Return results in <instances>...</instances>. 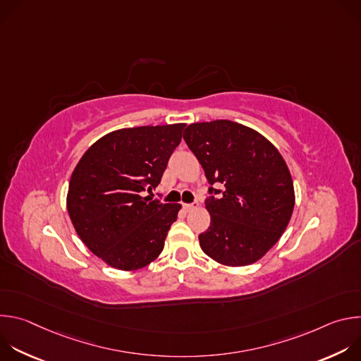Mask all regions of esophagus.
I'll list each match as a JSON object with an SVG mask.
<instances>
[{
  "instance_id": "obj_1",
  "label": "esophagus",
  "mask_w": 361,
  "mask_h": 361,
  "mask_svg": "<svg viewBox=\"0 0 361 361\" xmlns=\"http://www.w3.org/2000/svg\"><path fill=\"white\" fill-rule=\"evenodd\" d=\"M197 207V204H194V202H191V204H184V210L185 212H191V210H194Z\"/></svg>"
}]
</instances>
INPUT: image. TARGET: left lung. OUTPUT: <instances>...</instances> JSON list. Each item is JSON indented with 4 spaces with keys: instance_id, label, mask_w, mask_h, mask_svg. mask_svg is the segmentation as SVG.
Segmentation results:
<instances>
[{
    "instance_id": "1",
    "label": "left lung",
    "mask_w": 361,
    "mask_h": 361,
    "mask_svg": "<svg viewBox=\"0 0 361 361\" xmlns=\"http://www.w3.org/2000/svg\"><path fill=\"white\" fill-rule=\"evenodd\" d=\"M183 137L210 184L212 223L198 235L202 251L226 266L255 263L279 241L294 209L281 154L262 134L228 120L190 124Z\"/></svg>"
}]
</instances>
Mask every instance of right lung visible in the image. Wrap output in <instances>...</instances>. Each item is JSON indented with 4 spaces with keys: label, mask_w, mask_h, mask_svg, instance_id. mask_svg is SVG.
Here are the masks:
<instances>
[{
    "label": "right lung",
    "mask_w": 361,
    "mask_h": 361,
    "mask_svg": "<svg viewBox=\"0 0 361 361\" xmlns=\"http://www.w3.org/2000/svg\"><path fill=\"white\" fill-rule=\"evenodd\" d=\"M185 124L142 126L113 131L78 161L67 210L82 243L120 270L156 260L177 220L180 204L144 197L156 190Z\"/></svg>",
    "instance_id": "obj_1"
}]
</instances>
